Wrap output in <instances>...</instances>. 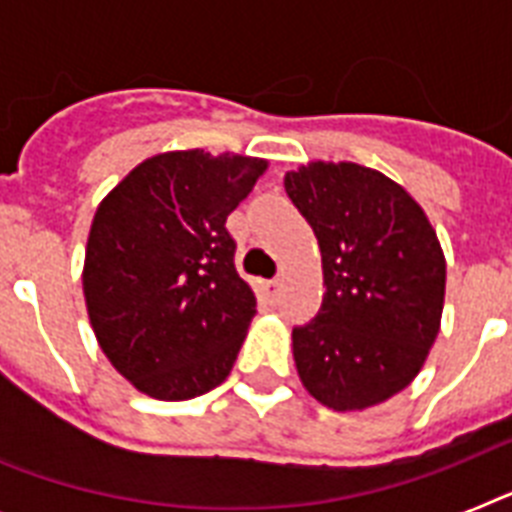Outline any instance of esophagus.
<instances>
[{
  "mask_svg": "<svg viewBox=\"0 0 512 512\" xmlns=\"http://www.w3.org/2000/svg\"><path fill=\"white\" fill-rule=\"evenodd\" d=\"M279 292H281V281H279V279L263 281V295H265V300H271V303H276V300H279Z\"/></svg>",
  "mask_w": 512,
  "mask_h": 512,
  "instance_id": "esophagus-1",
  "label": "esophagus"
}]
</instances>
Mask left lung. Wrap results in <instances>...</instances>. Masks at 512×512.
<instances>
[{
    "instance_id": "obj_1",
    "label": "left lung",
    "mask_w": 512,
    "mask_h": 512,
    "mask_svg": "<svg viewBox=\"0 0 512 512\" xmlns=\"http://www.w3.org/2000/svg\"><path fill=\"white\" fill-rule=\"evenodd\" d=\"M321 249L324 303L292 329L303 388L335 412H364L420 374L441 329L446 257L404 185L356 162H308L284 177Z\"/></svg>"
}]
</instances>
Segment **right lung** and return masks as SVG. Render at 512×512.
<instances>
[{
  "mask_svg": "<svg viewBox=\"0 0 512 512\" xmlns=\"http://www.w3.org/2000/svg\"><path fill=\"white\" fill-rule=\"evenodd\" d=\"M268 159L201 148L148 156L95 209L82 289L116 372L159 401H188L231 374L255 316L225 220Z\"/></svg>",
  "mask_w": 512,
  "mask_h": 512,
  "instance_id": "right-lung-1",
  "label": "right lung"
}]
</instances>
